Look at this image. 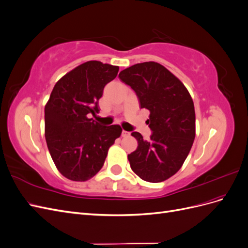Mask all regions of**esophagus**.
Here are the masks:
<instances>
[{"label":"esophagus","mask_w":248,"mask_h":248,"mask_svg":"<svg viewBox=\"0 0 248 248\" xmlns=\"http://www.w3.org/2000/svg\"><path fill=\"white\" fill-rule=\"evenodd\" d=\"M129 136H130V132H128V131H125V130H123V131H122V137H123V138L129 137Z\"/></svg>","instance_id":"1"}]
</instances>
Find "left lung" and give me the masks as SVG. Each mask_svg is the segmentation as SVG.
I'll use <instances>...</instances> for the list:
<instances>
[{
  "instance_id": "obj_1",
  "label": "left lung",
  "mask_w": 248,
  "mask_h": 248,
  "mask_svg": "<svg viewBox=\"0 0 248 248\" xmlns=\"http://www.w3.org/2000/svg\"><path fill=\"white\" fill-rule=\"evenodd\" d=\"M119 78L136 92L140 108L150 111V140L131 133L139 146L128 155L130 167L145 181L162 182L180 170L192 147L196 112L191 96L174 74L156 62L132 65Z\"/></svg>"
}]
</instances>
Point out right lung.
<instances>
[{
	"label": "right lung",
	"instance_id": "1",
	"mask_svg": "<svg viewBox=\"0 0 248 248\" xmlns=\"http://www.w3.org/2000/svg\"><path fill=\"white\" fill-rule=\"evenodd\" d=\"M118 66L89 61L59 79L44 108L46 140L57 169L72 181H87L102 168L109 147L121 136L119 125L102 126L90 115Z\"/></svg>",
	"mask_w": 248,
	"mask_h": 248
}]
</instances>
